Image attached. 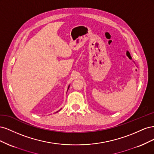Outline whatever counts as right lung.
<instances>
[{
	"label": "right lung",
	"instance_id": "add662e5",
	"mask_svg": "<svg viewBox=\"0 0 154 154\" xmlns=\"http://www.w3.org/2000/svg\"><path fill=\"white\" fill-rule=\"evenodd\" d=\"M69 87H68V89H69ZM58 111H59V110H58ZM58 111H57V112H58Z\"/></svg>",
	"mask_w": 154,
	"mask_h": 154
}]
</instances>
